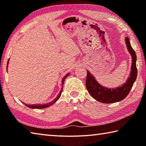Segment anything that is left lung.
<instances>
[{"mask_svg": "<svg viewBox=\"0 0 146 146\" xmlns=\"http://www.w3.org/2000/svg\"><path fill=\"white\" fill-rule=\"evenodd\" d=\"M127 50L131 56L132 64L129 76L123 85L117 88H109L100 85L96 81L94 76L89 71H87L86 80V87L88 93L99 102L103 103H113L121 101L128 95L137 77V69L136 66L137 55L133 49L127 37L125 39Z\"/></svg>", "mask_w": 146, "mask_h": 146, "instance_id": "1", "label": "left lung"}]
</instances>
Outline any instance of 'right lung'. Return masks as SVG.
Listing matches in <instances>:
<instances>
[{
    "label": "right lung",
    "instance_id": "right-lung-1",
    "mask_svg": "<svg viewBox=\"0 0 146 146\" xmlns=\"http://www.w3.org/2000/svg\"><path fill=\"white\" fill-rule=\"evenodd\" d=\"M8 63H9V60L7 61V66H8ZM70 74V73H68L66 74L64 76V78L62 79V81H61V84H62V86H63V84H64V81H65V79L68 77V75ZM63 91V88H61V90H60V93L58 95V96L56 97V98H55L54 99L53 101H52L50 103H48L47 104H25L22 102L23 103H24L25 106H27V107H29L30 108H33V109H42V108H47V107H49L50 106L52 105L54 103H55L56 101H57L59 99H60V96L61 95V92H62Z\"/></svg>",
    "mask_w": 146,
    "mask_h": 146
}]
</instances>
